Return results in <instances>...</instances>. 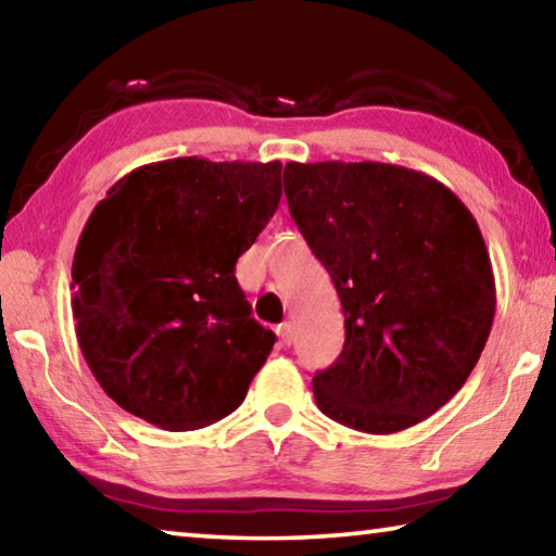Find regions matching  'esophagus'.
<instances>
[{"mask_svg": "<svg viewBox=\"0 0 556 556\" xmlns=\"http://www.w3.org/2000/svg\"><path fill=\"white\" fill-rule=\"evenodd\" d=\"M277 333H279L281 345H291V341H294V326H291V321L281 324V326L277 328Z\"/></svg>", "mask_w": 556, "mask_h": 556, "instance_id": "34e87169", "label": "esophagus"}]
</instances>
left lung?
Here are the masks:
<instances>
[{
	"label": "left lung",
	"mask_w": 556,
	"mask_h": 556,
	"mask_svg": "<svg viewBox=\"0 0 556 556\" xmlns=\"http://www.w3.org/2000/svg\"><path fill=\"white\" fill-rule=\"evenodd\" d=\"M285 191L345 316L343 353L314 375L318 409L368 434L419 425L464 388L493 326L476 218L437 178L380 162H289Z\"/></svg>",
	"instance_id": "left-lung-1"
}]
</instances>
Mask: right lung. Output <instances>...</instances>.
I'll use <instances>...</instances> for the list:
<instances>
[{
    "label": "right lung",
    "mask_w": 556,
    "mask_h": 556,
    "mask_svg": "<svg viewBox=\"0 0 556 556\" xmlns=\"http://www.w3.org/2000/svg\"><path fill=\"white\" fill-rule=\"evenodd\" d=\"M279 199V162L181 156L96 205L73 257L75 336L122 409L191 431L240 407L277 338L250 316L235 262Z\"/></svg>",
    "instance_id": "obj_1"
}]
</instances>
